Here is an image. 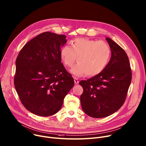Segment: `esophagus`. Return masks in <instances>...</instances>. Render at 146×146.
<instances>
[{
    "label": "esophagus",
    "mask_w": 146,
    "mask_h": 146,
    "mask_svg": "<svg viewBox=\"0 0 146 146\" xmlns=\"http://www.w3.org/2000/svg\"><path fill=\"white\" fill-rule=\"evenodd\" d=\"M74 82H75V84H76V85H78V84H79V80H78V78H74Z\"/></svg>",
    "instance_id": "34e87169"
}]
</instances>
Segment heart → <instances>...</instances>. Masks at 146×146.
Wrapping results in <instances>:
<instances>
[{"mask_svg": "<svg viewBox=\"0 0 146 146\" xmlns=\"http://www.w3.org/2000/svg\"><path fill=\"white\" fill-rule=\"evenodd\" d=\"M71 46H63L60 50L61 59L67 67L78 64L71 70L75 76L85 74L93 76L101 73L107 67L111 57V48L107 43L89 38H76L71 41Z\"/></svg>", "mask_w": 146, "mask_h": 146, "instance_id": "b5f03b06", "label": "heart"}]
</instances>
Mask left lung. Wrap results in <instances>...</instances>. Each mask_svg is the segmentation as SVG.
<instances>
[{"instance_id": "obj_1", "label": "left lung", "mask_w": 146, "mask_h": 146, "mask_svg": "<svg viewBox=\"0 0 146 146\" xmlns=\"http://www.w3.org/2000/svg\"><path fill=\"white\" fill-rule=\"evenodd\" d=\"M111 57L105 69L99 74L79 85L84 89L80 96L83 111L93 118L108 117L123 104L132 80L129 58L123 48L109 38H106Z\"/></svg>"}]
</instances>
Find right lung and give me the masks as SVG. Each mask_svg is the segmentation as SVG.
<instances>
[{
    "label": "right lung",
    "instance_id": "add662e5",
    "mask_svg": "<svg viewBox=\"0 0 146 146\" xmlns=\"http://www.w3.org/2000/svg\"><path fill=\"white\" fill-rule=\"evenodd\" d=\"M66 42L64 35L43 32L27 43L16 59L15 90L24 107L35 115L56 114L74 85L61 62L60 50Z\"/></svg>",
    "mask_w": 146,
    "mask_h": 146
}]
</instances>
